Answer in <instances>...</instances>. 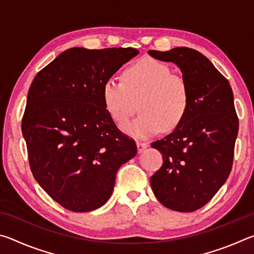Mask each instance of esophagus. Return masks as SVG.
I'll return each instance as SVG.
<instances>
[{
  "mask_svg": "<svg viewBox=\"0 0 254 254\" xmlns=\"http://www.w3.org/2000/svg\"><path fill=\"white\" fill-rule=\"evenodd\" d=\"M148 147H149V144L145 143V142H136L137 152H139V153H142Z\"/></svg>",
  "mask_w": 254,
  "mask_h": 254,
  "instance_id": "34e87169",
  "label": "esophagus"
}]
</instances>
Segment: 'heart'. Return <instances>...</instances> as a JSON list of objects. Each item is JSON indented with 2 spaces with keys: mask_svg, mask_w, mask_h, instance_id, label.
<instances>
[{
  "mask_svg": "<svg viewBox=\"0 0 254 254\" xmlns=\"http://www.w3.org/2000/svg\"><path fill=\"white\" fill-rule=\"evenodd\" d=\"M103 103L115 123L121 124L136 111L141 114L124 123L122 130L133 137L147 139L163 130L174 131L184 121L190 104V89L184 77L153 58H143L123 71L122 81L107 79Z\"/></svg>",
  "mask_w": 254,
  "mask_h": 254,
  "instance_id": "b5f03b06",
  "label": "heart"
}]
</instances>
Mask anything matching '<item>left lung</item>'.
I'll list each match as a JSON object with an SVG mask.
<instances>
[{
  "label": "left lung",
  "mask_w": 254,
  "mask_h": 254,
  "mask_svg": "<svg viewBox=\"0 0 254 254\" xmlns=\"http://www.w3.org/2000/svg\"><path fill=\"white\" fill-rule=\"evenodd\" d=\"M151 57L179 67L190 89L184 121L151 147L162 153L161 168L150 179L167 208L194 212L213 198L231 173L239 119L229 80L195 49L149 50Z\"/></svg>",
  "instance_id": "left-lung-1"
}]
</instances>
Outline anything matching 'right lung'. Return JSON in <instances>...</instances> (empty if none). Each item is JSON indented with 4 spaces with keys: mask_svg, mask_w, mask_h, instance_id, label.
<instances>
[{
    "mask_svg": "<svg viewBox=\"0 0 254 254\" xmlns=\"http://www.w3.org/2000/svg\"><path fill=\"white\" fill-rule=\"evenodd\" d=\"M134 48L67 49L30 86L22 119L30 168L51 198L71 212L100 208L112 195L115 175L136 154L119 130L102 91Z\"/></svg>",
    "mask_w": 254,
    "mask_h": 254,
    "instance_id": "obj_1",
    "label": "right lung"
}]
</instances>
